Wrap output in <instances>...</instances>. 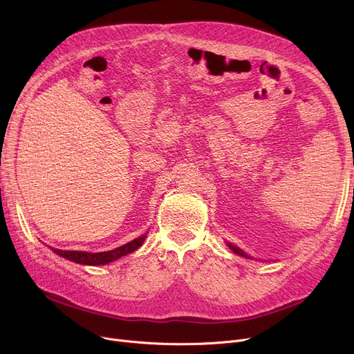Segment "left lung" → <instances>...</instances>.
I'll return each mask as SVG.
<instances>
[{"mask_svg": "<svg viewBox=\"0 0 354 354\" xmlns=\"http://www.w3.org/2000/svg\"><path fill=\"white\" fill-rule=\"evenodd\" d=\"M228 247H230L235 254H238V255H241V257H247V258H248V255H247L243 250H239L238 247H235V245H232V244H228Z\"/></svg>", "mask_w": 354, "mask_h": 354, "instance_id": "8db88e82", "label": "left lung"}]
</instances>
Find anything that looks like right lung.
<instances>
[{"mask_svg": "<svg viewBox=\"0 0 354 354\" xmlns=\"http://www.w3.org/2000/svg\"><path fill=\"white\" fill-rule=\"evenodd\" d=\"M146 235H142L133 241H130V243L116 248V250H111V251H104V252H84V251H63V250H55L53 248V251L63 257L70 259V261H74L77 264H84V266H104L109 264L111 261H116L120 257L127 255L130 252L136 251L145 241Z\"/></svg>", "mask_w": 354, "mask_h": 354, "instance_id": "obj_1", "label": "right lung"}]
</instances>
